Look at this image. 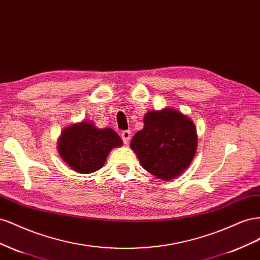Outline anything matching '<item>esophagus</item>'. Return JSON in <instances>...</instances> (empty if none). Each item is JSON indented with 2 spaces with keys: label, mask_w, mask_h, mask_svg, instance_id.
I'll use <instances>...</instances> for the list:
<instances>
[{
  "label": "esophagus",
  "mask_w": 260,
  "mask_h": 260,
  "mask_svg": "<svg viewBox=\"0 0 260 260\" xmlns=\"http://www.w3.org/2000/svg\"><path fill=\"white\" fill-rule=\"evenodd\" d=\"M121 137H122V139H123L124 144L127 145V144L129 143V140H131V132H129V131H124V132H122Z\"/></svg>",
  "instance_id": "1"
}]
</instances>
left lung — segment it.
Wrapping results in <instances>:
<instances>
[{"mask_svg":"<svg viewBox=\"0 0 260 260\" xmlns=\"http://www.w3.org/2000/svg\"><path fill=\"white\" fill-rule=\"evenodd\" d=\"M144 128L131 142L142 167L162 181L179 176L188 168L197 149V133L186 115L171 108L150 111Z\"/></svg>","mask_w":260,"mask_h":260,"instance_id":"obj_1","label":"left lung"}]
</instances>
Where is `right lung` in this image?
I'll return each instance as SVG.
<instances>
[{"label": "right lung", "mask_w": 260, "mask_h": 260, "mask_svg": "<svg viewBox=\"0 0 260 260\" xmlns=\"http://www.w3.org/2000/svg\"><path fill=\"white\" fill-rule=\"evenodd\" d=\"M121 146L122 139L112 128H97L83 121L63 129L57 150L74 171L88 174L101 169L110 151Z\"/></svg>", "instance_id": "1"}]
</instances>
